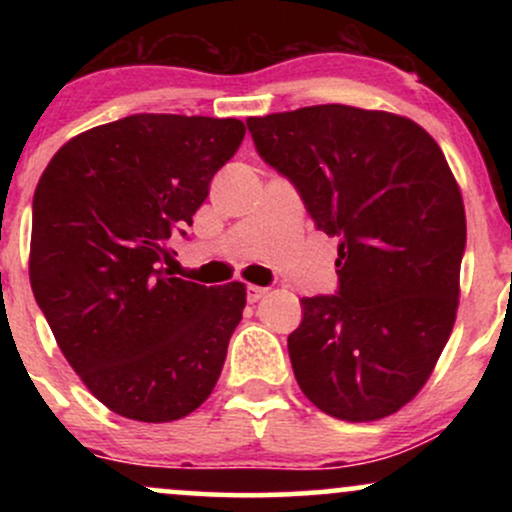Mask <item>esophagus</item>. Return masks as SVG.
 I'll return each instance as SVG.
<instances>
[{
  "instance_id": "1",
  "label": "esophagus",
  "mask_w": 512,
  "mask_h": 512,
  "mask_svg": "<svg viewBox=\"0 0 512 512\" xmlns=\"http://www.w3.org/2000/svg\"><path fill=\"white\" fill-rule=\"evenodd\" d=\"M269 293V289L267 286H255V284H250L248 286V301L250 303H257L260 301V298H264Z\"/></svg>"
}]
</instances>
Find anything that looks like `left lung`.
<instances>
[{
    "label": "left lung",
    "instance_id": "1",
    "mask_svg": "<svg viewBox=\"0 0 512 512\" xmlns=\"http://www.w3.org/2000/svg\"><path fill=\"white\" fill-rule=\"evenodd\" d=\"M269 166L339 236L334 296L303 298L293 375L317 409L378 421L419 395L455 325L467 219L424 127L385 110L310 105L248 117Z\"/></svg>",
    "mask_w": 512,
    "mask_h": 512
}]
</instances>
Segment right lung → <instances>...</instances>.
<instances>
[{
	"label": "right lung",
	"instance_id": "1",
	"mask_svg": "<svg viewBox=\"0 0 512 512\" xmlns=\"http://www.w3.org/2000/svg\"><path fill=\"white\" fill-rule=\"evenodd\" d=\"M243 137L236 117L129 115L76 134L40 175L33 296L69 366L125 419H182L219 380L245 284L214 289L163 264Z\"/></svg>",
	"mask_w": 512,
	"mask_h": 512
}]
</instances>
